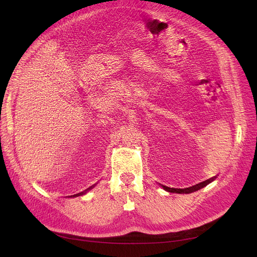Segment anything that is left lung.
<instances>
[{"mask_svg":"<svg viewBox=\"0 0 257 257\" xmlns=\"http://www.w3.org/2000/svg\"><path fill=\"white\" fill-rule=\"evenodd\" d=\"M214 180V178H210L208 179V180L206 181H203L200 182L196 185H193V186H190V188H186V189H174V188H168V186H165V185H162L163 189L166 190L167 192H170V193H178V194H189V193H192V192H195L201 188H204V186H206L207 184H209L211 181Z\"/></svg>","mask_w":257,"mask_h":257,"instance_id":"obj_1","label":"left lung"}]
</instances>
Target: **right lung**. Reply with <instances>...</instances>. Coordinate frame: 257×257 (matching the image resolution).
<instances>
[{
	"instance_id": "right-lung-1",
	"label": "right lung",
	"mask_w": 257,
	"mask_h": 257,
	"mask_svg": "<svg viewBox=\"0 0 257 257\" xmlns=\"http://www.w3.org/2000/svg\"><path fill=\"white\" fill-rule=\"evenodd\" d=\"M91 188H92V186H91ZM91 188H89V190L91 189ZM88 191V190H87ZM85 192H81V193H78V194H76V195H73V197H75V196H79V195H82V194H84ZM72 197V196H71Z\"/></svg>"
}]
</instances>
